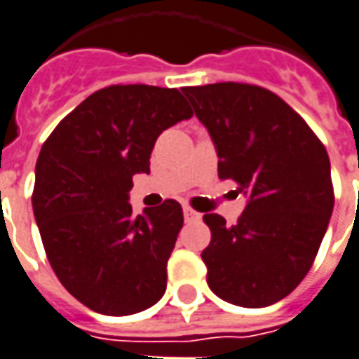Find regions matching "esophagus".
Returning <instances> with one entry per match:
<instances>
[{
    "instance_id": "esophagus-1",
    "label": "esophagus",
    "mask_w": 359,
    "mask_h": 359,
    "mask_svg": "<svg viewBox=\"0 0 359 359\" xmlns=\"http://www.w3.org/2000/svg\"><path fill=\"white\" fill-rule=\"evenodd\" d=\"M183 216H185V219H187V222H193V219L201 218V214L193 210L191 206H183Z\"/></svg>"
}]
</instances>
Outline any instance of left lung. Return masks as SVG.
I'll list each match as a JSON object with an SVG mask.
<instances>
[{
	"label": "left lung",
	"mask_w": 359,
	"mask_h": 359,
	"mask_svg": "<svg viewBox=\"0 0 359 359\" xmlns=\"http://www.w3.org/2000/svg\"><path fill=\"white\" fill-rule=\"evenodd\" d=\"M218 149L219 180L248 205L237 224L205 214L206 281L231 304L264 308L306 277L318 256L334 193L325 145L273 91L241 82L183 88Z\"/></svg>",
	"instance_id": "8db88e82"
}]
</instances>
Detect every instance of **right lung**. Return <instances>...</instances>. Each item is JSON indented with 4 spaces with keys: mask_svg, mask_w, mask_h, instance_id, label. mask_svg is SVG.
Here are the masks:
<instances>
[{
    "mask_svg": "<svg viewBox=\"0 0 359 359\" xmlns=\"http://www.w3.org/2000/svg\"><path fill=\"white\" fill-rule=\"evenodd\" d=\"M191 116L176 88L116 83L83 99L41 147L32 193L41 243L62 287L93 312H143L166 290L182 205L168 198L133 216L128 191L149 174L156 137Z\"/></svg>",
    "mask_w": 359,
    "mask_h": 359,
    "instance_id": "right-lung-1",
    "label": "right lung"
}]
</instances>
